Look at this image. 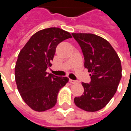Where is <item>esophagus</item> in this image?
Returning a JSON list of instances; mask_svg holds the SVG:
<instances>
[{
  "mask_svg": "<svg viewBox=\"0 0 131 131\" xmlns=\"http://www.w3.org/2000/svg\"><path fill=\"white\" fill-rule=\"evenodd\" d=\"M69 83H72V84H75V83H77L78 81H75V80L69 79Z\"/></svg>",
  "mask_w": 131,
  "mask_h": 131,
  "instance_id": "34e87169",
  "label": "esophagus"
}]
</instances>
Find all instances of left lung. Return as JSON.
Listing matches in <instances>:
<instances>
[{
	"label": "left lung",
	"mask_w": 131,
	"mask_h": 131,
	"mask_svg": "<svg viewBox=\"0 0 131 131\" xmlns=\"http://www.w3.org/2000/svg\"><path fill=\"white\" fill-rule=\"evenodd\" d=\"M84 56L90 72L89 83H82L84 92L74 103L87 112H96L107 104L117 91L121 79V60L107 40L93 34H72Z\"/></svg>",
	"instance_id": "obj_1"
}]
</instances>
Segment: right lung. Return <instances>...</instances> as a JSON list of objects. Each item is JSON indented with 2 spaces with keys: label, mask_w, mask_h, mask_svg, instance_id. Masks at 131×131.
Segmentation results:
<instances>
[{
  "label": "right lung",
  "mask_w": 131,
  "mask_h": 131,
  "mask_svg": "<svg viewBox=\"0 0 131 131\" xmlns=\"http://www.w3.org/2000/svg\"><path fill=\"white\" fill-rule=\"evenodd\" d=\"M72 36L64 30L51 27L33 35L19 52L15 68L19 93L26 104L36 112L54 107L57 94L69 81L67 77L46 72L51 67L56 47Z\"/></svg>",
  "instance_id": "add662e5"
}]
</instances>
